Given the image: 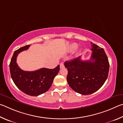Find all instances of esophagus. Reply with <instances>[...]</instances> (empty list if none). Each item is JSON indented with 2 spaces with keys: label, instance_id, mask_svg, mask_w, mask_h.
Instances as JSON below:
<instances>
[{
  "label": "esophagus",
  "instance_id": "obj_1",
  "mask_svg": "<svg viewBox=\"0 0 123 123\" xmlns=\"http://www.w3.org/2000/svg\"><path fill=\"white\" fill-rule=\"evenodd\" d=\"M64 68V65L63 63H61L60 64V68Z\"/></svg>",
  "mask_w": 123,
  "mask_h": 123
}]
</instances>
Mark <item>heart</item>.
<instances>
[{
  "mask_svg": "<svg viewBox=\"0 0 123 123\" xmlns=\"http://www.w3.org/2000/svg\"><path fill=\"white\" fill-rule=\"evenodd\" d=\"M78 47V45H77L76 43H72V44L70 45L69 48H68V49L70 52H72L74 50H75Z\"/></svg>",
  "mask_w": 123,
  "mask_h": 123,
  "instance_id": "heart-1",
  "label": "heart"
}]
</instances>
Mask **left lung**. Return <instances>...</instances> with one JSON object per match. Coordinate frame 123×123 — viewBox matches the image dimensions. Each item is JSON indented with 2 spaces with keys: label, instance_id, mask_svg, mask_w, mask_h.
Wrapping results in <instances>:
<instances>
[{
  "label": "left lung",
  "instance_id": "obj_1",
  "mask_svg": "<svg viewBox=\"0 0 123 123\" xmlns=\"http://www.w3.org/2000/svg\"><path fill=\"white\" fill-rule=\"evenodd\" d=\"M90 60L83 61L79 57L65 62L68 83L75 92L83 95L94 93L100 89L107 78L109 62L104 49L91 42Z\"/></svg>",
  "mask_w": 123,
  "mask_h": 123
}]
</instances>
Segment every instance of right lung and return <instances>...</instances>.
Instances as JSON below:
<instances>
[{"label": "right lung", "mask_w": 123, "mask_h": 123, "mask_svg": "<svg viewBox=\"0 0 123 123\" xmlns=\"http://www.w3.org/2000/svg\"><path fill=\"white\" fill-rule=\"evenodd\" d=\"M30 45L15 51L11 60V76L15 85L24 93L31 96H38L46 92L51 86L53 79L60 70L59 65L53 69L42 68L34 71H25L17 64V57L21 51L26 50Z\"/></svg>", "instance_id": "add662e5"}]
</instances>
